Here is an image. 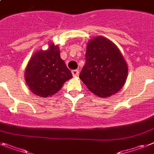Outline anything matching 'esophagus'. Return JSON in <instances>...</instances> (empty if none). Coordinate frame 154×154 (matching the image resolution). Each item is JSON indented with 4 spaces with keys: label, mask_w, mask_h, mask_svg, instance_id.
Masks as SVG:
<instances>
[{
    "label": "esophagus",
    "mask_w": 154,
    "mask_h": 154,
    "mask_svg": "<svg viewBox=\"0 0 154 154\" xmlns=\"http://www.w3.org/2000/svg\"><path fill=\"white\" fill-rule=\"evenodd\" d=\"M72 74H73V77H77L79 75V71L77 69H73L72 70Z\"/></svg>",
    "instance_id": "obj_1"
}]
</instances>
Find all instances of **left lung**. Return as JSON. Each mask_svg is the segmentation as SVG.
<instances>
[{
	"instance_id": "obj_1",
	"label": "left lung",
	"mask_w": 154,
	"mask_h": 154,
	"mask_svg": "<svg viewBox=\"0 0 154 154\" xmlns=\"http://www.w3.org/2000/svg\"><path fill=\"white\" fill-rule=\"evenodd\" d=\"M127 76V63L113 42L103 37L89 41L79 77L91 92L110 96L121 90Z\"/></svg>"
}]
</instances>
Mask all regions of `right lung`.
I'll return each instance as SVG.
<instances>
[{
	"mask_svg": "<svg viewBox=\"0 0 154 154\" xmlns=\"http://www.w3.org/2000/svg\"><path fill=\"white\" fill-rule=\"evenodd\" d=\"M73 77L60 58L58 45L51 44L47 51H37L29 60L25 79L30 91L40 97H48L59 91L66 81Z\"/></svg>",
	"mask_w": 154,
	"mask_h": 154,
	"instance_id": "right-lung-1",
	"label": "right lung"
}]
</instances>
